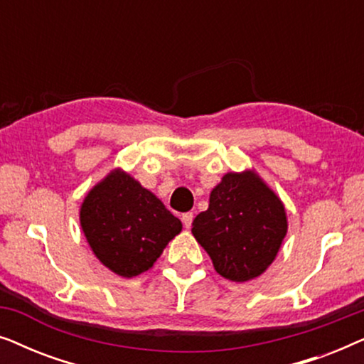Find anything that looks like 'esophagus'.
Here are the masks:
<instances>
[{"label": "esophagus", "mask_w": 364, "mask_h": 364, "mask_svg": "<svg viewBox=\"0 0 364 364\" xmlns=\"http://www.w3.org/2000/svg\"><path fill=\"white\" fill-rule=\"evenodd\" d=\"M192 220H193V213H192V212H186V213H182V222H183V227H186V228H191V227H192Z\"/></svg>", "instance_id": "1"}]
</instances>
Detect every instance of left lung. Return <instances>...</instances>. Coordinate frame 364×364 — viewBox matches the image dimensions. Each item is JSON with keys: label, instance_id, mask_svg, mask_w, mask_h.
I'll use <instances>...</instances> for the list:
<instances>
[{"label": "left lung", "instance_id": "left-lung-1", "mask_svg": "<svg viewBox=\"0 0 364 364\" xmlns=\"http://www.w3.org/2000/svg\"><path fill=\"white\" fill-rule=\"evenodd\" d=\"M287 228L280 197L253 171L225 173L210 192L207 210L192 223L213 268L232 282L260 277L275 260Z\"/></svg>", "mask_w": 364, "mask_h": 364}]
</instances>
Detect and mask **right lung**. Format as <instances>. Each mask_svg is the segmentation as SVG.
Masks as SVG:
<instances>
[{
	"mask_svg": "<svg viewBox=\"0 0 364 364\" xmlns=\"http://www.w3.org/2000/svg\"><path fill=\"white\" fill-rule=\"evenodd\" d=\"M81 228L99 262L119 277L152 268L182 222L121 168H114L84 198Z\"/></svg>",
	"mask_w": 364,
	"mask_h": 364,
	"instance_id": "right-lung-1",
	"label": "right lung"
}]
</instances>
